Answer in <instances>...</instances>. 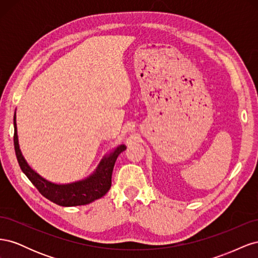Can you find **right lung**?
Masks as SVG:
<instances>
[{
	"label": "right lung",
	"instance_id": "obj_1",
	"mask_svg": "<svg viewBox=\"0 0 258 258\" xmlns=\"http://www.w3.org/2000/svg\"><path fill=\"white\" fill-rule=\"evenodd\" d=\"M14 146L15 153L20 169L31 181L37 190L40 191L45 198L52 201L53 204L62 207H74L84 206L95 201L104 195L111 188L112 185V173L115 161L118 155L126 150V146L119 145L116 150L101 160L96 172L84 181L75 182L72 184L58 185L46 181L36 172L29 167L27 161L23 158L18 144L17 126H16V113L14 116Z\"/></svg>",
	"mask_w": 258,
	"mask_h": 258
}]
</instances>
